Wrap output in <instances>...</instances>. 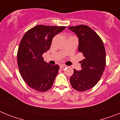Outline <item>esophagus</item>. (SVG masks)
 Wrapping results in <instances>:
<instances>
[{
	"mask_svg": "<svg viewBox=\"0 0 120 120\" xmlns=\"http://www.w3.org/2000/svg\"><path fill=\"white\" fill-rule=\"evenodd\" d=\"M60 68H64V67H66V66L65 65V64H60Z\"/></svg>",
	"mask_w": 120,
	"mask_h": 120,
	"instance_id": "1",
	"label": "esophagus"
}]
</instances>
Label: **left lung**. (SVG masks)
Returning a JSON list of instances; mask_svg holds the SVG:
<instances>
[{
  "label": "left lung",
  "mask_w": 120,
  "mask_h": 120,
  "mask_svg": "<svg viewBox=\"0 0 120 120\" xmlns=\"http://www.w3.org/2000/svg\"><path fill=\"white\" fill-rule=\"evenodd\" d=\"M78 38V51L84 59L80 61L81 69H74L70 82L77 91H84L93 88L100 80L106 65V52L101 38L86 25L69 27Z\"/></svg>",
  "instance_id": "1"
}]
</instances>
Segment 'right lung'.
<instances>
[{
	"label": "right lung",
	"instance_id": "right-lung-1",
	"mask_svg": "<svg viewBox=\"0 0 120 120\" xmlns=\"http://www.w3.org/2000/svg\"><path fill=\"white\" fill-rule=\"evenodd\" d=\"M65 29L38 25L24 34L18 47L17 63L21 76L30 88L44 92L52 87L60 67L44 61L42 55L49 49L54 36Z\"/></svg>",
	"mask_w": 120,
	"mask_h": 120
}]
</instances>
